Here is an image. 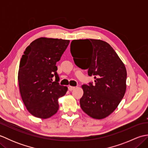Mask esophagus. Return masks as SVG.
<instances>
[{"instance_id": "34e87169", "label": "esophagus", "mask_w": 148, "mask_h": 148, "mask_svg": "<svg viewBox=\"0 0 148 148\" xmlns=\"http://www.w3.org/2000/svg\"><path fill=\"white\" fill-rule=\"evenodd\" d=\"M68 89H69V91H72V90L75 89V87L74 86H69Z\"/></svg>"}]
</instances>
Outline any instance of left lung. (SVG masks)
<instances>
[{
    "mask_svg": "<svg viewBox=\"0 0 148 148\" xmlns=\"http://www.w3.org/2000/svg\"><path fill=\"white\" fill-rule=\"evenodd\" d=\"M71 53L77 67L88 69L95 79L93 85H82L81 109L94 119L106 118L117 108L126 92L124 64L112 47L100 39L73 40Z\"/></svg>",
    "mask_w": 148,
    "mask_h": 148,
    "instance_id": "left-lung-1",
    "label": "left lung"
}]
</instances>
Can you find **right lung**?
Wrapping results in <instances>:
<instances>
[{"instance_id":"add662e5","label":"right lung","mask_w":148,"mask_h":148,"mask_svg":"<svg viewBox=\"0 0 148 148\" xmlns=\"http://www.w3.org/2000/svg\"><path fill=\"white\" fill-rule=\"evenodd\" d=\"M69 42L40 37L31 42L22 55L18 76L19 88L27 109L35 117L46 119L56 114L58 99L67 92V87L58 83L56 64Z\"/></svg>"}]
</instances>
